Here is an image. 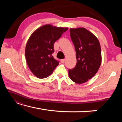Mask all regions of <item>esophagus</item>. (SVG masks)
<instances>
[{"instance_id":"esophagus-1","label":"esophagus","mask_w":122,"mask_h":122,"mask_svg":"<svg viewBox=\"0 0 122 122\" xmlns=\"http://www.w3.org/2000/svg\"><path fill=\"white\" fill-rule=\"evenodd\" d=\"M61 61L62 63H65V59H62L61 60Z\"/></svg>"}]
</instances>
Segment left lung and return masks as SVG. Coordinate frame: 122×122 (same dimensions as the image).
I'll return each mask as SVG.
<instances>
[{"instance_id":"1","label":"left lung","mask_w":122,"mask_h":122,"mask_svg":"<svg viewBox=\"0 0 122 122\" xmlns=\"http://www.w3.org/2000/svg\"><path fill=\"white\" fill-rule=\"evenodd\" d=\"M70 35L76 51L77 62L69 69V77L73 82L82 84L95 75L102 62L101 48L98 39L85 28H70Z\"/></svg>"}]
</instances>
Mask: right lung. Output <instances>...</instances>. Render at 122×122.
<instances>
[{
  "instance_id": "obj_1",
  "label": "right lung",
  "mask_w": 122,
  "mask_h": 122,
  "mask_svg": "<svg viewBox=\"0 0 122 122\" xmlns=\"http://www.w3.org/2000/svg\"><path fill=\"white\" fill-rule=\"evenodd\" d=\"M68 29L45 25L37 28L29 38L25 48L26 62L36 77H47L59 65V61L51 55L54 44Z\"/></svg>"
}]
</instances>
